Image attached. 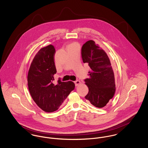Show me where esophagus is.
<instances>
[{"label":"esophagus","instance_id":"obj_1","mask_svg":"<svg viewBox=\"0 0 148 148\" xmlns=\"http://www.w3.org/2000/svg\"><path fill=\"white\" fill-rule=\"evenodd\" d=\"M74 83L75 84V86H77V85L80 84L81 83H80V82L79 80H76V81L74 82Z\"/></svg>","mask_w":148,"mask_h":148}]
</instances>
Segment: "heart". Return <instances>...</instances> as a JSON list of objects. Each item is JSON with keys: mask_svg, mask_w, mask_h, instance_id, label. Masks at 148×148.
I'll return each instance as SVG.
<instances>
[{"mask_svg": "<svg viewBox=\"0 0 148 148\" xmlns=\"http://www.w3.org/2000/svg\"><path fill=\"white\" fill-rule=\"evenodd\" d=\"M71 45H75V44H71Z\"/></svg>", "mask_w": 148, "mask_h": 148, "instance_id": "obj_1", "label": "heart"}]
</instances>
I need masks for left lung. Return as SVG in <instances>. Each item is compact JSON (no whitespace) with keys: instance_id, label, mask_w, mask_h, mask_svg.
<instances>
[{"instance_id":"obj_1","label":"left lung","mask_w":148,"mask_h":148,"mask_svg":"<svg viewBox=\"0 0 148 148\" xmlns=\"http://www.w3.org/2000/svg\"><path fill=\"white\" fill-rule=\"evenodd\" d=\"M82 56L83 63L90 68L89 77L84 80L89 89L85 98L95 107L103 108L113 98L116 89L110 59L106 51L92 40L83 45Z\"/></svg>"}]
</instances>
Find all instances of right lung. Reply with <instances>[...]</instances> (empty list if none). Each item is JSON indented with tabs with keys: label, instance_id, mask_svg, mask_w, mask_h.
I'll return each mask as SVG.
<instances>
[{
	"label": "right lung",
	"instance_id": "1",
	"mask_svg": "<svg viewBox=\"0 0 148 148\" xmlns=\"http://www.w3.org/2000/svg\"><path fill=\"white\" fill-rule=\"evenodd\" d=\"M56 49L49 45L41 48L35 55L28 74L29 92L36 105L43 111L51 113L57 110L75 88L73 82L58 80L54 84L56 69L54 63Z\"/></svg>",
	"mask_w": 148,
	"mask_h": 148
}]
</instances>
